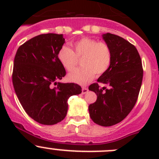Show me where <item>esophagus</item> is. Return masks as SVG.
<instances>
[{
	"mask_svg": "<svg viewBox=\"0 0 159 159\" xmlns=\"http://www.w3.org/2000/svg\"><path fill=\"white\" fill-rule=\"evenodd\" d=\"M88 91H89V89H88V88H86V87H83L82 88V94H86Z\"/></svg>",
	"mask_w": 159,
	"mask_h": 159,
	"instance_id": "34e87169",
	"label": "esophagus"
}]
</instances>
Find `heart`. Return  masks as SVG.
<instances>
[{"mask_svg":"<svg viewBox=\"0 0 159 159\" xmlns=\"http://www.w3.org/2000/svg\"><path fill=\"white\" fill-rule=\"evenodd\" d=\"M74 51L64 45L57 52V58L68 71H71L82 58L83 67L73 70L68 75L70 81L86 84L94 78L108 71L112 62V51L109 44L95 38H81L71 43Z\"/></svg>","mask_w":159,"mask_h":159,"instance_id":"heart-1","label":"heart"}]
</instances>
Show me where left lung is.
Here are the masks:
<instances>
[{"label":"left lung","instance_id":"8db88e82","mask_svg":"<svg viewBox=\"0 0 159 159\" xmlns=\"http://www.w3.org/2000/svg\"><path fill=\"white\" fill-rule=\"evenodd\" d=\"M111 48L112 62L98 82L108 84L102 88L98 83L89 86L97 100L89 107L90 117L99 125L111 126L121 122L133 109L139 98L143 78L142 59L139 51L127 40L118 35L103 34Z\"/></svg>","mask_w":159,"mask_h":159}]
</instances>
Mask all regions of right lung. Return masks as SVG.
<instances>
[{
  "instance_id": "add662e5",
  "label": "right lung",
  "mask_w": 159,
  "mask_h": 159,
  "mask_svg": "<svg viewBox=\"0 0 159 159\" xmlns=\"http://www.w3.org/2000/svg\"><path fill=\"white\" fill-rule=\"evenodd\" d=\"M64 43L63 34H43L21 44L14 57V91L26 113L40 124L51 125L62 121L68 98L81 93V86L75 83L56 82L66 75L57 58Z\"/></svg>"
}]
</instances>
